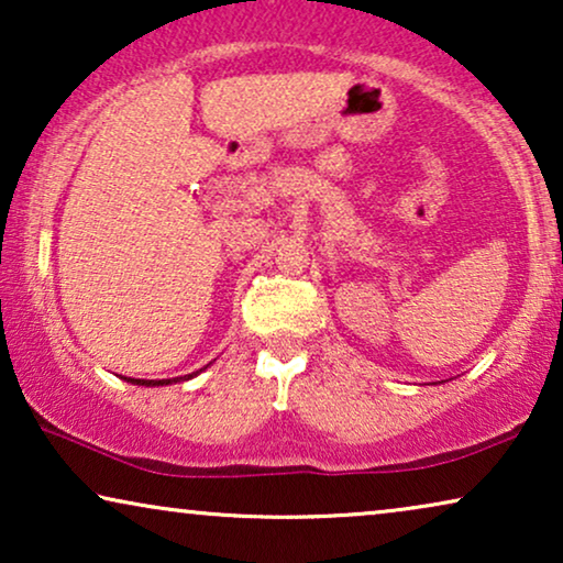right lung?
Returning <instances> with one entry per match:
<instances>
[{
	"mask_svg": "<svg viewBox=\"0 0 563 563\" xmlns=\"http://www.w3.org/2000/svg\"><path fill=\"white\" fill-rule=\"evenodd\" d=\"M202 372V368H199ZM195 374H187V379H191ZM176 379H181V376H176ZM176 379H130V376H125V382H133V384H141V387H164V384H172Z\"/></svg>",
	"mask_w": 563,
	"mask_h": 563,
	"instance_id": "obj_1",
	"label": "right lung"
}]
</instances>
